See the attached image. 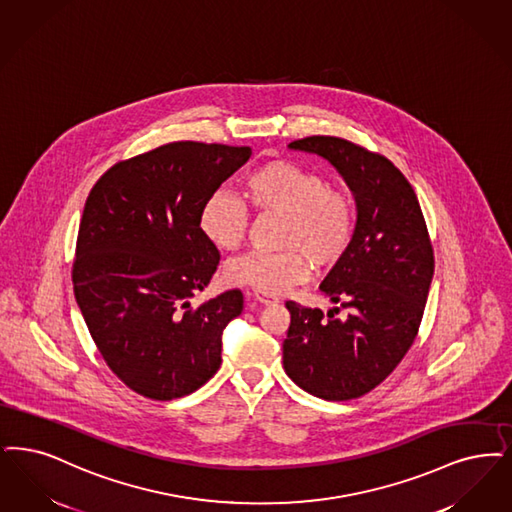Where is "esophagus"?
Instances as JSON below:
<instances>
[{
  "label": "esophagus",
  "instance_id": "34e87169",
  "mask_svg": "<svg viewBox=\"0 0 512 512\" xmlns=\"http://www.w3.org/2000/svg\"><path fill=\"white\" fill-rule=\"evenodd\" d=\"M253 301H257V303H261V305H276L278 303V299L276 297H272V295H266V293H261V291H253L251 295H249Z\"/></svg>",
  "mask_w": 512,
  "mask_h": 512
}]
</instances>
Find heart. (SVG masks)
Instances as JSON below:
<instances>
[{
	"instance_id": "obj_1",
	"label": "heart",
	"mask_w": 512,
	"mask_h": 512,
	"mask_svg": "<svg viewBox=\"0 0 512 512\" xmlns=\"http://www.w3.org/2000/svg\"><path fill=\"white\" fill-rule=\"evenodd\" d=\"M247 200L263 211L287 217L282 251H251L226 265V280L266 295L284 293L301 284L310 272L337 265L352 246L356 232L354 204L343 190L289 160H270L255 167L244 181ZM249 213L238 196L217 190L200 209L205 238L232 251L246 238Z\"/></svg>"
}]
</instances>
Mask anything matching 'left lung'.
I'll use <instances>...</instances> for the list:
<instances>
[{
  "mask_svg": "<svg viewBox=\"0 0 512 512\" xmlns=\"http://www.w3.org/2000/svg\"><path fill=\"white\" fill-rule=\"evenodd\" d=\"M287 148L337 169L356 202V232L320 284L346 316L287 301L284 369L312 396L352 400L383 383L413 345L434 274L429 232L411 184L387 158L324 135Z\"/></svg>",
  "mask_w": 512,
  "mask_h": 512,
  "instance_id": "1",
  "label": "left lung"
}]
</instances>
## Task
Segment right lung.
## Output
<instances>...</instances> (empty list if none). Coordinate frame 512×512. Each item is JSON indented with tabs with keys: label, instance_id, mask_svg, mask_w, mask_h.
<instances>
[{
	"label": "right lung",
	"instance_id": "add662e5",
	"mask_svg": "<svg viewBox=\"0 0 512 512\" xmlns=\"http://www.w3.org/2000/svg\"><path fill=\"white\" fill-rule=\"evenodd\" d=\"M249 156V146L164 144L110 167L87 196L74 295L108 368L146 398L186 396L221 368L223 331L244 295L190 303L221 259L200 209Z\"/></svg>",
	"mask_w": 512,
	"mask_h": 512
}]
</instances>
